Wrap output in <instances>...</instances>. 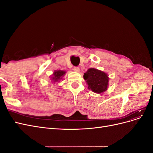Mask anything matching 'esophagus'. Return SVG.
<instances>
[{"instance_id":"1","label":"esophagus","mask_w":153,"mask_h":153,"mask_svg":"<svg viewBox=\"0 0 153 153\" xmlns=\"http://www.w3.org/2000/svg\"><path fill=\"white\" fill-rule=\"evenodd\" d=\"M73 70H74V71H75L76 73H79L80 68H78V67H74L73 68Z\"/></svg>"}]
</instances>
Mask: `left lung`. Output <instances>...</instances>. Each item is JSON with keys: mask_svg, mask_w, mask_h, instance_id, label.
<instances>
[{"mask_svg": "<svg viewBox=\"0 0 153 153\" xmlns=\"http://www.w3.org/2000/svg\"><path fill=\"white\" fill-rule=\"evenodd\" d=\"M84 78L88 85V89L94 93L101 94L108 89L109 77L107 73L91 68L84 73Z\"/></svg>", "mask_w": 153, "mask_h": 153, "instance_id": "obj_1", "label": "left lung"}]
</instances>
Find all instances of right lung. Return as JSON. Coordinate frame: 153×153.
<instances>
[{"label": "right lung", "mask_w": 153, "mask_h": 153, "mask_svg": "<svg viewBox=\"0 0 153 153\" xmlns=\"http://www.w3.org/2000/svg\"><path fill=\"white\" fill-rule=\"evenodd\" d=\"M66 71L64 70H55L52 75L50 76V80L53 83L59 82L60 80H62V78L65 75Z\"/></svg>", "instance_id": "1"}]
</instances>
